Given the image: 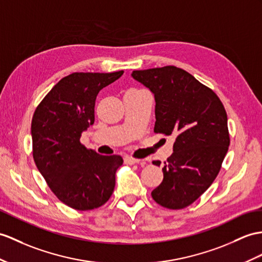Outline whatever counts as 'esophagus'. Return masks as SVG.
I'll return each instance as SVG.
<instances>
[{
	"label": "esophagus",
	"mask_w": 262,
	"mask_h": 262,
	"mask_svg": "<svg viewBox=\"0 0 262 262\" xmlns=\"http://www.w3.org/2000/svg\"><path fill=\"white\" fill-rule=\"evenodd\" d=\"M139 162H140V160H138V159H135V158L129 157V156L124 157V163L125 164H136V163H139Z\"/></svg>",
	"instance_id": "obj_1"
}]
</instances>
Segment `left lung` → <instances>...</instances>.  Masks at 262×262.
Returning a JSON list of instances; mask_svg holds the SVG:
<instances>
[{"mask_svg":"<svg viewBox=\"0 0 262 262\" xmlns=\"http://www.w3.org/2000/svg\"><path fill=\"white\" fill-rule=\"evenodd\" d=\"M131 76L155 95V132L176 138L162 168L163 181L151 195L164 208H186L211 186L228 152L225 106L211 89L173 66L133 71Z\"/></svg>","mask_w":262,"mask_h":262,"instance_id":"left-lung-1","label":"left lung"}]
</instances>
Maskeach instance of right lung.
<instances>
[{"mask_svg":"<svg viewBox=\"0 0 262 262\" xmlns=\"http://www.w3.org/2000/svg\"><path fill=\"white\" fill-rule=\"evenodd\" d=\"M122 74H70L56 83L33 114L34 162L57 199L75 210L103 206L116 186V172L123 159L89 150L80 139L94 123L98 93Z\"/></svg>","mask_w":262,"mask_h":262,"instance_id":"obj_1","label":"right lung"}]
</instances>
